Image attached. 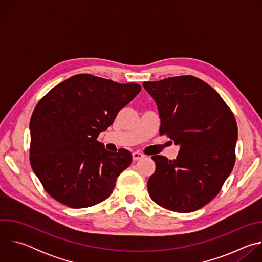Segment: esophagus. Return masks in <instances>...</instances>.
<instances>
[{
	"mask_svg": "<svg viewBox=\"0 0 262 262\" xmlns=\"http://www.w3.org/2000/svg\"><path fill=\"white\" fill-rule=\"evenodd\" d=\"M144 158V155L141 154V152H138V151H135L133 152V160L134 161H138V160H141Z\"/></svg>",
	"mask_w": 262,
	"mask_h": 262,
	"instance_id": "34e87169",
	"label": "esophagus"
}]
</instances>
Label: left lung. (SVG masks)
I'll use <instances>...</instances> for the list:
<instances>
[{
  "label": "left lung",
  "instance_id": "obj_1",
  "mask_svg": "<svg viewBox=\"0 0 262 262\" xmlns=\"http://www.w3.org/2000/svg\"><path fill=\"white\" fill-rule=\"evenodd\" d=\"M143 87L158 105L160 134L179 146L173 161L151 158L156 171L147 182L149 195L172 211L197 210L217 195L233 169L235 118L220 94L198 78L172 77Z\"/></svg>",
  "mask_w": 262,
  "mask_h": 262
}]
</instances>
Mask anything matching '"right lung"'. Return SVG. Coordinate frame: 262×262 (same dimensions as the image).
<instances>
[{"instance_id": "right-lung-1", "label": "right lung", "mask_w": 262, "mask_h": 262, "mask_svg": "<svg viewBox=\"0 0 262 262\" xmlns=\"http://www.w3.org/2000/svg\"><path fill=\"white\" fill-rule=\"evenodd\" d=\"M141 89L82 73L37 103L30 121V163L49 195L72 208L93 206L111 196L133 157L123 148L106 150L97 137Z\"/></svg>"}]
</instances>
